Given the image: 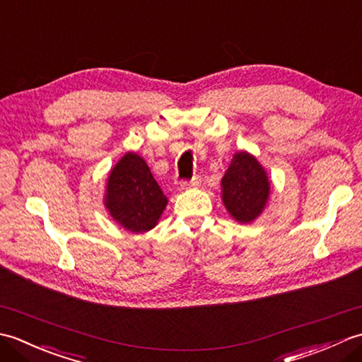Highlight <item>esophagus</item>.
<instances>
[{"label": "esophagus", "mask_w": 362, "mask_h": 362, "mask_svg": "<svg viewBox=\"0 0 362 362\" xmlns=\"http://www.w3.org/2000/svg\"><path fill=\"white\" fill-rule=\"evenodd\" d=\"M199 185H201V177H199V175H194L193 179H191V180H183V182L180 183V189L197 188Z\"/></svg>", "instance_id": "1"}]
</instances>
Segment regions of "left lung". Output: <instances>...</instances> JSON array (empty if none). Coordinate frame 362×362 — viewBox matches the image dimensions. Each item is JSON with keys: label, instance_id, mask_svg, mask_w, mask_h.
Returning <instances> with one entry per match:
<instances>
[{"label": "left lung", "instance_id": "8db88e82", "mask_svg": "<svg viewBox=\"0 0 362 362\" xmlns=\"http://www.w3.org/2000/svg\"><path fill=\"white\" fill-rule=\"evenodd\" d=\"M222 204L241 224H250L266 209L271 182L267 173L252 153L236 152L221 180Z\"/></svg>", "mask_w": 362, "mask_h": 362}]
</instances>
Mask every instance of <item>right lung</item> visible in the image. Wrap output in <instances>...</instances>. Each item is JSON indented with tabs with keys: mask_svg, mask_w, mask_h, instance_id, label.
I'll list each match as a JSON object with an SVG mask.
<instances>
[{
	"mask_svg": "<svg viewBox=\"0 0 362 362\" xmlns=\"http://www.w3.org/2000/svg\"><path fill=\"white\" fill-rule=\"evenodd\" d=\"M104 205L112 219L132 233H146L158 224L168 197L144 158L126 152L107 179Z\"/></svg>",
	"mask_w": 362,
	"mask_h": 362,
	"instance_id": "1",
	"label": "right lung"
}]
</instances>
